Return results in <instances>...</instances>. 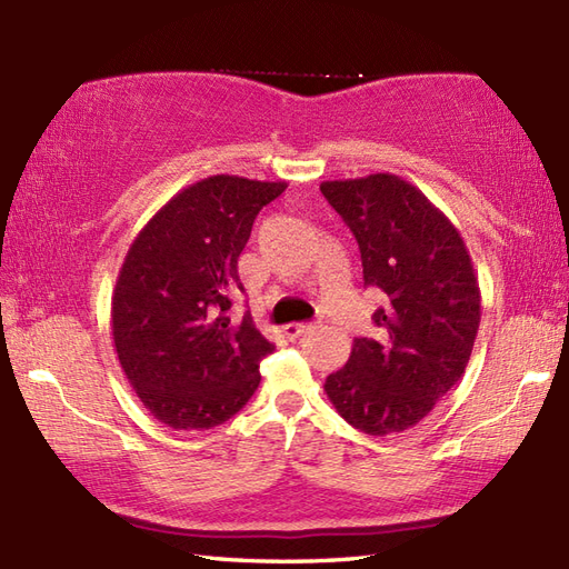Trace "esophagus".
Returning a JSON list of instances; mask_svg holds the SVG:
<instances>
[{
	"label": "esophagus",
	"instance_id": "1",
	"mask_svg": "<svg viewBox=\"0 0 569 569\" xmlns=\"http://www.w3.org/2000/svg\"><path fill=\"white\" fill-rule=\"evenodd\" d=\"M312 328H316V325H310V322H291L283 328V335L288 337V340H298V337H303Z\"/></svg>",
	"mask_w": 569,
	"mask_h": 569
}]
</instances>
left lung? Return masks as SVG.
<instances>
[{
  "label": "left lung",
  "instance_id": "8db88e82",
  "mask_svg": "<svg viewBox=\"0 0 569 569\" xmlns=\"http://www.w3.org/2000/svg\"><path fill=\"white\" fill-rule=\"evenodd\" d=\"M320 190L352 229L365 286L383 293L377 337H357L325 393L361 432H403L462 379L481 320L475 266L457 227L403 178L325 180Z\"/></svg>",
  "mask_w": 569,
  "mask_h": 569
}]
</instances>
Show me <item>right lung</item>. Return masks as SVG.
Segmentation results:
<instances>
[{
    "label": "right lung",
    "mask_w": 569,
    "mask_h": 569,
    "mask_svg": "<svg viewBox=\"0 0 569 569\" xmlns=\"http://www.w3.org/2000/svg\"><path fill=\"white\" fill-rule=\"evenodd\" d=\"M283 190V180L202 178L131 241L112 293V340L131 389L168 428L222 426L257 391L273 345L227 310L251 224Z\"/></svg>",
    "instance_id": "1"
}]
</instances>
